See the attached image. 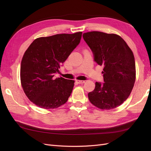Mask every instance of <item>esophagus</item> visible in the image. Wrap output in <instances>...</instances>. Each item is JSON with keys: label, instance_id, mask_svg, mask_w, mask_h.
Here are the masks:
<instances>
[{"label": "esophagus", "instance_id": "esophagus-1", "mask_svg": "<svg viewBox=\"0 0 151 151\" xmlns=\"http://www.w3.org/2000/svg\"><path fill=\"white\" fill-rule=\"evenodd\" d=\"M76 83H77V84H83L85 83V81H81V80H76Z\"/></svg>", "mask_w": 151, "mask_h": 151}]
</instances>
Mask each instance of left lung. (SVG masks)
<instances>
[{"instance_id":"1","label":"left lung","mask_w":151,"mask_h":151,"mask_svg":"<svg viewBox=\"0 0 151 151\" xmlns=\"http://www.w3.org/2000/svg\"><path fill=\"white\" fill-rule=\"evenodd\" d=\"M83 36L93 52L94 61L104 67V83H96L94 91L88 93L90 102L101 109L120 106L129 96L135 83L133 52L117 35L91 31Z\"/></svg>"}]
</instances>
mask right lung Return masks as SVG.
Instances as JSON below:
<instances>
[{
    "instance_id": "add662e5",
    "label": "right lung",
    "mask_w": 151,
    "mask_h": 151,
    "mask_svg": "<svg viewBox=\"0 0 151 151\" xmlns=\"http://www.w3.org/2000/svg\"><path fill=\"white\" fill-rule=\"evenodd\" d=\"M82 33L41 37L26 50L21 65V85L27 97L36 106L53 109L67 101L74 81L54 76L79 44Z\"/></svg>"
}]
</instances>
